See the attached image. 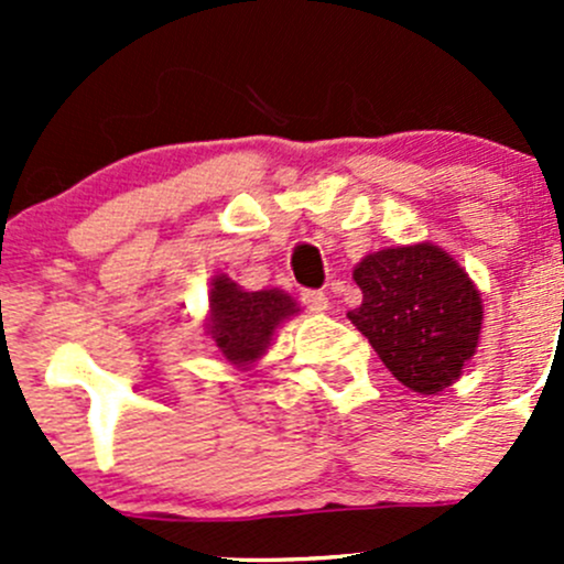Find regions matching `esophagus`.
I'll return each instance as SVG.
<instances>
[{
	"label": "esophagus",
	"mask_w": 564,
	"mask_h": 564,
	"mask_svg": "<svg viewBox=\"0 0 564 564\" xmlns=\"http://www.w3.org/2000/svg\"><path fill=\"white\" fill-rule=\"evenodd\" d=\"M300 300H303L305 308L314 311V314H324V311H329L327 294L316 292V289H303V294H300Z\"/></svg>",
	"instance_id": "1"
}]
</instances>
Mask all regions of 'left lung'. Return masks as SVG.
Masks as SVG:
<instances>
[{
    "label": "left lung",
    "mask_w": 564,
    "mask_h": 564,
    "mask_svg": "<svg viewBox=\"0 0 564 564\" xmlns=\"http://www.w3.org/2000/svg\"><path fill=\"white\" fill-rule=\"evenodd\" d=\"M360 329L409 390L434 395L458 379L480 338L482 305L475 283L442 248L420 242L384 248L357 264Z\"/></svg>",
    "instance_id": "obj_1"
}]
</instances>
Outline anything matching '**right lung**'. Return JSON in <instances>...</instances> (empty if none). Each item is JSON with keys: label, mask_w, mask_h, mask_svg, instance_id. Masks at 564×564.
Returning <instances> with one entry per match:
<instances>
[{"label": "right lung", "mask_w": 564, "mask_h": 564, "mask_svg": "<svg viewBox=\"0 0 564 564\" xmlns=\"http://www.w3.org/2000/svg\"><path fill=\"white\" fill-rule=\"evenodd\" d=\"M209 333L215 346L235 366H248L270 346L272 333L286 316L297 311L289 294L267 289L246 292L226 275L215 278L209 292Z\"/></svg>", "instance_id": "right-lung-1"}]
</instances>
